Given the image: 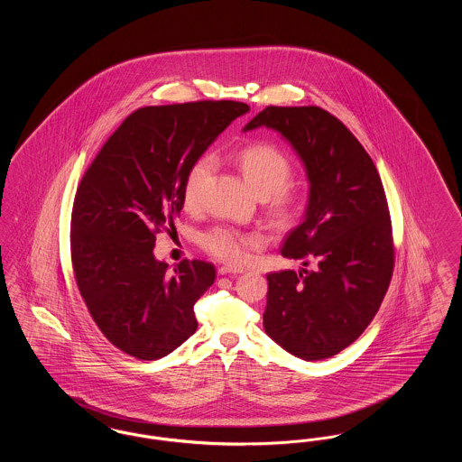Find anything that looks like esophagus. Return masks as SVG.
Here are the masks:
<instances>
[{"instance_id": "obj_1", "label": "esophagus", "mask_w": 462, "mask_h": 462, "mask_svg": "<svg viewBox=\"0 0 462 462\" xmlns=\"http://www.w3.org/2000/svg\"><path fill=\"white\" fill-rule=\"evenodd\" d=\"M218 273H220V275H230V273L237 275V273H244V268H242V266L225 264V266H221L220 270H218Z\"/></svg>"}]
</instances>
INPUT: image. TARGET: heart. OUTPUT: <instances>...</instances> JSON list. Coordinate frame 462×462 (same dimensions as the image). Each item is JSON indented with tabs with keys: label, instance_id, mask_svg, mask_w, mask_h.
I'll return each mask as SVG.
<instances>
[{
	"label": "heart",
	"instance_id": "heart-1",
	"mask_svg": "<svg viewBox=\"0 0 462 462\" xmlns=\"http://www.w3.org/2000/svg\"><path fill=\"white\" fill-rule=\"evenodd\" d=\"M237 162L242 176L251 185L254 194L266 199L272 218L279 225L292 220L300 209V198L292 189L287 187L292 168L286 155L272 145L254 143L242 149L237 155ZM217 157L213 154L200 155L192 162L183 180V202L187 208H196L200 202L202 189L209 176L213 175ZM199 242L218 260L241 263L249 256L251 249L260 244V236L220 225L204 232Z\"/></svg>",
	"mask_w": 462,
	"mask_h": 462
}]
</instances>
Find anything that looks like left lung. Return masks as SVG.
<instances>
[{"mask_svg": "<svg viewBox=\"0 0 462 462\" xmlns=\"http://www.w3.org/2000/svg\"><path fill=\"white\" fill-rule=\"evenodd\" d=\"M277 132L308 180L303 221L281 254L317 268L268 273L266 334L303 360L337 355L365 330L390 286L393 244L388 202L371 155L320 107H266L242 132Z\"/></svg>", "mask_w": 462, "mask_h": 462, "instance_id": "obj_1", "label": "left lung"}]
</instances>
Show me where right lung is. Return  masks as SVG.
Instances as JSON below:
<instances>
[{"label":"right lung","mask_w":462,"mask_h":462,"mask_svg":"<svg viewBox=\"0 0 462 462\" xmlns=\"http://www.w3.org/2000/svg\"><path fill=\"white\" fill-rule=\"evenodd\" d=\"M241 102H192L134 110L83 176L74 199L70 254L89 313L110 343L140 360L176 350L196 329L194 305L215 266L154 256L155 232L183 208V180Z\"/></svg>","instance_id":"add662e5"}]
</instances>
